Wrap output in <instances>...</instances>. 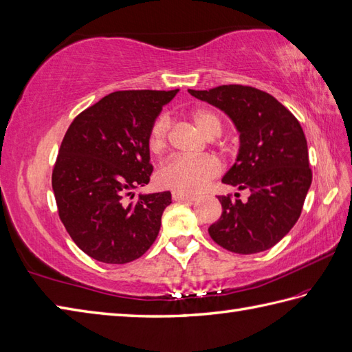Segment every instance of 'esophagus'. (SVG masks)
<instances>
[{
    "label": "esophagus",
    "instance_id": "1",
    "mask_svg": "<svg viewBox=\"0 0 352 352\" xmlns=\"http://www.w3.org/2000/svg\"><path fill=\"white\" fill-rule=\"evenodd\" d=\"M171 197H173L175 201H194L195 197L194 195H190V194H182V192H176L173 191V194H171Z\"/></svg>",
    "mask_w": 352,
    "mask_h": 352
}]
</instances>
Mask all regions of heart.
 Instances as JSON below:
<instances>
[{"mask_svg":"<svg viewBox=\"0 0 352 352\" xmlns=\"http://www.w3.org/2000/svg\"><path fill=\"white\" fill-rule=\"evenodd\" d=\"M195 126L209 139H215L222 131L221 119L210 110L197 109L191 113ZM170 119L160 116L152 124L148 146L152 153H161L168 144ZM221 170L219 162L213 157H175L164 162L158 170V182L161 186L176 192L195 194L203 191Z\"/></svg>","mask_w":352,"mask_h":352,"instance_id":"obj_1","label":"heart"}]
</instances>
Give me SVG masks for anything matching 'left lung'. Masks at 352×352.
<instances>
[{"mask_svg": "<svg viewBox=\"0 0 352 352\" xmlns=\"http://www.w3.org/2000/svg\"><path fill=\"white\" fill-rule=\"evenodd\" d=\"M188 92L233 121L239 152L222 182L251 191L246 201L218 195L222 215L209 227L210 237L236 254L270 250L294 227L312 184L302 125L275 97L252 87Z\"/></svg>", "mask_w": 352, "mask_h": 352, "instance_id": "8db88e82", "label": "left lung"}]
</instances>
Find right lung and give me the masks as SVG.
<instances>
[{
	"label": "right lung",
	"instance_id": "right-lung-1",
	"mask_svg": "<svg viewBox=\"0 0 352 352\" xmlns=\"http://www.w3.org/2000/svg\"><path fill=\"white\" fill-rule=\"evenodd\" d=\"M177 92H111L68 126L52 188L65 230L91 258L125 264L155 242L170 191L140 194L137 201L126 197L149 184L151 126Z\"/></svg>",
	"mask_w": 352,
	"mask_h": 352
}]
</instances>
